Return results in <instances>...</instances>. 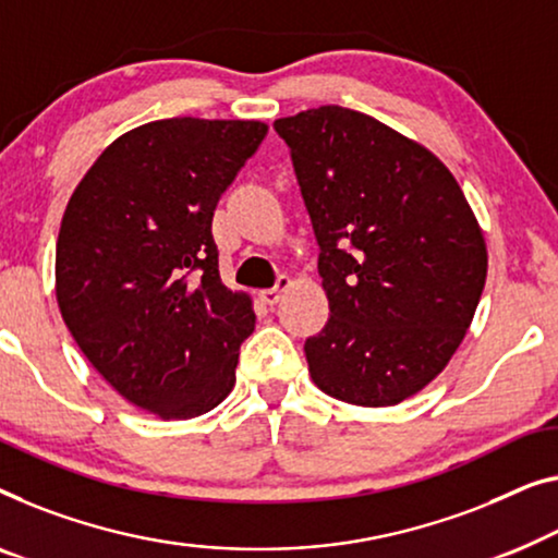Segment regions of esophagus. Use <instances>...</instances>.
Wrapping results in <instances>:
<instances>
[{
	"label": "esophagus",
	"mask_w": 558,
	"mask_h": 558,
	"mask_svg": "<svg viewBox=\"0 0 558 558\" xmlns=\"http://www.w3.org/2000/svg\"><path fill=\"white\" fill-rule=\"evenodd\" d=\"M292 287V279L287 277V274H281V277L277 279V287H271V289H264V292H259V296H262V302L264 304H277L279 299H281V294L287 292V289Z\"/></svg>",
	"instance_id": "1"
}]
</instances>
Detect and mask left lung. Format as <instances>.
<instances>
[{"mask_svg": "<svg viewBox=\"0 0 558 558\" xmlns=\"http://www.w3.org/2000/svg\"><path fill=\"white\" fill-rule=\"evenodd\" d=\"M319 244L329 319L304 342L314 385L350 405L413 398L471 327L486 239L453 173L365 112L279 118Z\"/></svg>", "mask_w": 558, "mask_h": 558, "instance_id": "left-lung-1", "label": "left lung"}]
</instances>
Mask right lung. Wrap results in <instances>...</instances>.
Segmentation results:
<instances>
[{"label":"right lung","instance_id":"right-lung-1","mask_svg":"<svg viewBox=\"0 0 558 558\" xmlns=\"http://www.w3.org/2000/svg\"><path fill=\"white\" fill-rule=\"evenodd\" d=\"M259 120H153L100 153L64 208L54 292L90 365L163 420L214 410L254 332L252 296L219 277L211 221L259 148Z\"/></svg>","mask_w":558,"mask_h":558}]
</instances>
